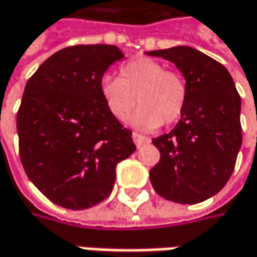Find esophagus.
<instances>
[{"instance_id": "esophagus-1", "label": "esophagus", "mask_w": 257, "mask_h": 257, "mask_svg": "<svg viewBox=\"0 0 257 257\" xmlns=\"http://www.w3.org/2000/svg\"><path fill=\"white\" fill-rule=\"evenodd\" d=\"M132 140H134L135 145H137L138 148L150 142V138H147V137H144V135H141V134H137V132H134V134H132Z\"/></svg>"}]
</instances>
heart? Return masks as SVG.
Returning a JSON list of instances; mask_svg holds the SVG:
<instances>
[{
	"label": "heart",
	"mask_w": 257,
	"mask_h": 257,
	"mask_svg": "<svg viewBox=\"0 0 257 257\" xmlns=\"http://www.w3.org/2000/svg\"><path fill=\"white\" fill-rule=\"evenodd\" d=\"M102 96L107 110L117 120L131 117V125L142 131L173 125L184 112L187 84L178 73L165 70L161 63L140 57L120 67V77L105 76Z\"/></svg>",
	"instance_id": "heart-1"
}]
</instances>
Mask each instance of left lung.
I'll return each mask as SVG.
<instances>
[{
  "label": "left lung",
  "instance_id": "8db88e82",
  "mask_svg": "<svg viewBox=\"0 0 257 257\" xmlns=\"http://www.w3.org/2000/svg\"><path fill=\"white\" fill-rule=\"evenodd\" d=\"M170 60L183 73L187 103L170 134L154 138L160 162L150 171L158 194L197 204L217 194L234 170L240 147L241 100L227 69L188 46L147 51Z\"/></svg>",
  "mask_w": 257,
  "mask_h": 257
}]
</instances>
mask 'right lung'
I'll return each mask as SVG.
<instances>
[{
  "mask_svg": "<svg viewBox=\"0 0 257 257\" xmlns=\"http://www.w3.org/2000/svg\"><path fill=\"white\" fill-rule=\"evenodd\" d=\"M123 57L109 44L66 47L26 84L17 113L20 158L30 181L57 206L84 210L103 201L117 162L137 150L100 90L109 66Z\"/></svg>",
  "mask_w": 257,
  "mask_h": 257,
  "instance_id": "add662e5",
  "label": "right lung"
}]
</instances>
